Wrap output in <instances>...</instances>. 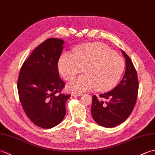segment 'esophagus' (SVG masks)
Returning a JSON list of instances; mask_svg holds the SVG:
<instances>
[{
  "label": "esophagus",
  "mask_w": 155,
  "mask_h": 155,
  "mask_svg": "<svg viewBox=\"0 0 155 155\" xmlns=\"http://www.w3.org/2000/svg\"><path fill=\"white\" fill-rule=\"evenodd\" d=\"M71 96H82L81 93H73V94H71Z\"/></svg>",
  "instance_id": "obj_1"
}]
</instances>
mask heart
<instances>
[{"label":"heart","instance_id":"b5f03b06","mask_svg":"<svg viewBox=\"0 0 155 155\" xmlns=\"http://www.w3.org/2000/svg\"><path fill=\"white\" fill-rule=\"evenodd\" d=\"M125 63L121 57L106 45L92 43L78 47L74 55L63 54L58 61L60 74L71 81L84 69V74L68 85L70 91L82 92L95 88L98 92L112 89L120 81Z\"/></svg>","mask_w":155,"mask_h":155}]
</instances>
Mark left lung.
Here are the masks:
<instances>
[{"label": "left lung", "instance_id": "obj_1", "mask_svg": "<svg viewBox=\"0 0 155 155\" xmlns=\"http://www.w3.org/2000/svg\"><path fill=\"white\" fill-rule=\"evenodd\" d=\"M125 59V74L111 91L99 95L106 100H98L92 97L91 114L98 125L105 127H114L127 120L134 108L137 97L139 82L137 74L131 59L121 50Z\"/></svg>", "mask_w": 155, "mask_h": 155}]
</instances>
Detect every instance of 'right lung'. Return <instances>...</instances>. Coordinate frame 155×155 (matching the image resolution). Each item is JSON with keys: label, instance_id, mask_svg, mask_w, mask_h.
<instances>
[{"label": "right lung", "instance_id": "right-lung-1", "mask_svg": "<svg viewBox=\"0 0 155 155\" xmlns=\"http://www.w3.org/2000/svg\"><path fill=\"white\" fill-rule=\"evenodd\" d=\"M64 41L46 39L35 48L21 66L17 88L21 106L37 126L49 129L63 121L65 103L71 96L61 94L64 82L59 78L57 63Z\"/></svg>", "mask_w": 155, "mask_h": 155}]
</instances>
